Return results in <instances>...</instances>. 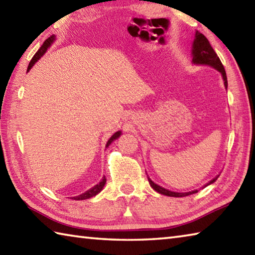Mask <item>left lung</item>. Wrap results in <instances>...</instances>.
Here are the masks:
<instances>
[{
	"instance_id": "obj_1",
	"label": "left lung",
	"mask_w": 255,
	"mask_h": 255,
	"mask_svg": "<svg viewBox=\"0 0 255 255\" xmlns=\"http://www.w3.org/2000/svg\"><path fill=\"white\" fill-rule=\"evenodd\" d=\"M192 54H193V62L194 63L208 64V66L217 69V70H219L222 73V76H223L224 85H225L226 88H228V78H226V72H225V69L223 67V64H222L220 58L217 57V54L214 51V49L212 48L210 41H208L206 39V36L204 34H202L200 31L195 32V39H194ZM217 177H219V176H217ZM217 177H215L214 179H212L207 185L214 183L215 180L217 179ZM148 182H149L150 186L154 188L156 192L163 194V195H166V196L183 197V196L191 195V194L198 192V191H193V192H188V193H175V192H170V191H168V189L158 186V185L155 184L149 178H148Z\"/></svg>"
}]
</instances>
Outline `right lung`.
<instances>
[{
  "mask_svg": "<svg viewBox=\"0 0 255 255\" xmlns=\"http://www.w3.org/2000/svg\"><path fill=\"white\" fill-rule=\"evenodd\" d=\"M53 40H54V36L52 35V36H50V38H48L47 40L44 41L43 42V44H42V47H41L39 50H38V52H36L35 54H34V57L32 58V60L30 61V63H29V67H27V71L30 70V69L33 67V64L38 61V60L42 57V55L45 53V51H47V49L50 47V44L53 42ZM120 131H117V132H115L114 135L110 137V139L108 140V142H107V146H109L110 143H112L115 139H117V138L120 136ZM106 177L104 176V178L101 179V182L99 183V184H97L95 187H92L91 189H89V191L88 192H86V193H83V194H81V195H79V196H76V197H73L75 198L76 201H81V200H87V198H90V197H92V196H95V195H97V194H98L101 189H103V187L105 186V184H106Z\"/></svg>",
  "mask_w": 255,
  "mask_h": 255,
  "instance_id": "add662e5",
  "label": "right lung"
}]
</instances>
